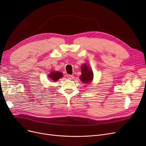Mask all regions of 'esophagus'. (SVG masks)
<instances>
[{"instance_id": "1", "label": "esophagus", "mask_w": 146, "mask_h": 146, "mask_svg": "<svg viewBox=\"0 0 146 146\" xmlns=\"http://www.w3.org/2000/svg\"><path fill=\"white\" fill-rule=\"evenodd\" d=\"M68 79H70V80H72V79H73V78H74V76H73V75L70 74V75H68Z\"/></svg>"}]
</instances>
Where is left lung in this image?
I'll return each mask as SVG.
<instances>
[{"mask_svg": "<svg viewBox=\"0 0 146 146\" xmlns=\"http://www.w3.org/2000/svg\"><path fill=\"white\" fill-rule=\"evenodd\" d=\"M82 74L80 76V79L84 84H90L93 79V73L92 70L85 65L83 64L81 67Z\"/></svg>", "mask_w": 146, "mask_h": 146, "instance_id": "obj_1", "label": "left lung"}]
</instances>
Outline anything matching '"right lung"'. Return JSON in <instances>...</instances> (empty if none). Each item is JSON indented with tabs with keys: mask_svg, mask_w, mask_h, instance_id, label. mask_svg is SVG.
Masks as SVG:
<instances>
[{
	"mask_svg": "<svg viewBox=\"0 0 146 146\" xmlns=\"http://www.w3.org/2000/svg\"><path fill=\"white\" fill-rule=\"evenodd\" d=\"M48 76L50 78V79L52 80L53 81L56 82V80L61 78L63 76V75H62V73H61L60 72L53 71V72H52L50 73V74H48Z\"/></svg>",
	"mask_w": 146,
	"mask_h": 146,
	"instance_id": "obj_1",
	"label": "right lung"
}]
</instances>
